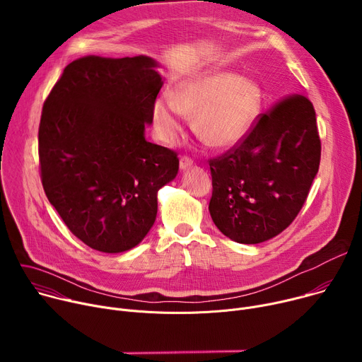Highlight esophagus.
<instances>
[{
    "mask_svg": "<svg viewBox=\"0 0 362 362\" xmlns=\"http://www.w3.org/2000/svg\"><path fill=\"white\" fill-rule=\"evenodd\" d=\"M192 166H193V160H192L190 158H187V156H182V158H180L179 168H180V170H182V172H185V170L190 169Z\"/></svg>",
    "mask_w": 362,
    "mask_h": 362,
    "instance_id": "34e87169",
    "label": "esophagus"
}]
</instances>
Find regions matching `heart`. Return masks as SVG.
<instances>
[{
	"instance_id": "obj_1",
	"label": "heart",
	"mask_w": 362,
	"mask_h": 362,
	"mask_svg": "<svg viewBox=\"0 0 362 362\" xmlns=\"http://www.w3.org/2000/svg\"><path fill=\"white\" fill-rule=\"evenodd\" d=\"M262 91L255 81L230 71H212L180 83L173 97L153 103V123L160 140L173 143L185 116H193L196 134L215 148L242 141L259 115Z\"/></svg>"
}]
</instances>
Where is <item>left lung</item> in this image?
<instances>
[{
    "mask_svg": "<svg viewBox=\"0 0 362 362\" xmlns=\"http://www.w3.org/2000/svg\"><path fill=\"white\" fill-rule=\"evenodd\" d=\"M320 160L313 103L298 94L281 100L240 144L209 162L214 223L238 243L275 238L302 209Z\"/></svg>",
    "mask_w": 362,
    "mask_h": 362,
    "instance_id": "1",
    "label": "left lung"
}]
</instances>
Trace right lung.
<instances>
[{"instance_id": "obj_1", "label": "right lung", "mask_w": 362, "mask_h": 362, "mask_svg": "<svg viewBox=\"0 0 362 362\" xmlns=\"http://www.w3.org/2000/svg\"><path fill=\"white\" fill-rule=\"evenodd\" d=\"M147 56L70 63L47 97L38 130L44 192L91 249L137 246L158 215V192L179 170L176 153L146 140L163 78Z\"/></svg>"}]
</instances>
